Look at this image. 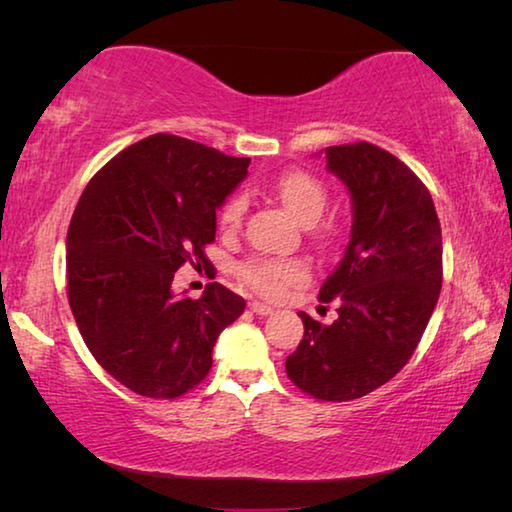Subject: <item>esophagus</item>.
Returning <instances> with one entry per match:
<instances>
[{
  "label": "esophagus",
  "mask_w": 512,
  "mask_h": 512,
  "mask_svg": "<svg viewBox=\"0 0 512 512\" xmlns=\"http://www.w3.org/2000/svg\"><path fill=\"white\" fill-rule=\"evenodd\" d=\"M250 311H255L257 316H268V314H273V309L268 307V305H264V302H250Z\"/></svg>",
  "instance_id": "1"
}]
</instances>
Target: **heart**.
<instances>
[{"instance_id":"b5f03b06","label":"heart","mask_w":512,"mask_h":512,"mask_svg":"<svg viewBox=\"0 0 512 512\" xmlns=\"http://www.w3.org/2000/svg\"><path fill=\"white\" fill-rule=\"evenodd\" d=\"M275 196L287 207L293 219L302 225H314L325 212L327 189L307 171H287L277 178ZM246 212V198L232 196L221 210V225L225 230L239 228ZM241 282L266 298H282L287 289L307 280V266L298 259L253 257L239 266Z\"/></svg>"}]
</instances>
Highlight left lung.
Wrapping results in <instances>:
<instances>
[{
  "label": "left lung",
  "mask_w": 512,
  "mask_h": 512,
  "mask_svg": "<svg viewBox=\"0 0 512 512\" xmlns=\"http://www.w3.org/2000/svg\"><path fill=\"white\" fill-rule=\"evenodd\" d=\"M327 171L348 187L352 230L320 302H339L323 325L300 311L305 334L287 357L302 393L357 400L384 386L418 348L443 287V235L422 180L375 144L325 149Z\"/></svg>",
  "instance_id": "8db88e82"
}]
</instances>
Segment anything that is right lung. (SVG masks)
I'll return each mask as SVG.
<instances>
[{"label": "right lung", "instance_id": "1", "mask_svg": "<svg viewBox=\"0 0 512 512\" xmlns=\"http://www.w3.org/2000/svg\"><path fill=\"white\" fill-rule=\"evenodd\" d=\"M232 158L178 135L144 137L85 187L67 230V298L99 366L133 393L173 400L201 384L225 327L246 300L207 284L171 289L183 264L205 262L216 210L248 176Z\"/></svg>", "mask_w": 512, "mask_h": 512}]
</instances>
